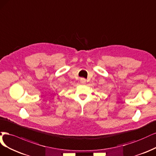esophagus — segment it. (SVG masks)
Returning <instances> with one entry per match:
<instances>
[{
	"label": "esophagus",
	"mask_w": 156,
	"mask_h": 156,
	"mask_svg": "<svg viewBox=\"0 0 156 156\" xmlns=\"http://www.w3.org/2000/svg\"><path fill=\"white\" fill-rule=\"evenodd\" d=\"M80 82H81V83L84 84L85 82H86V80H85V79L84 78H81L80 79Z\"/></svg>",
	"instance_id": "34e87169"
}]
</instances>
